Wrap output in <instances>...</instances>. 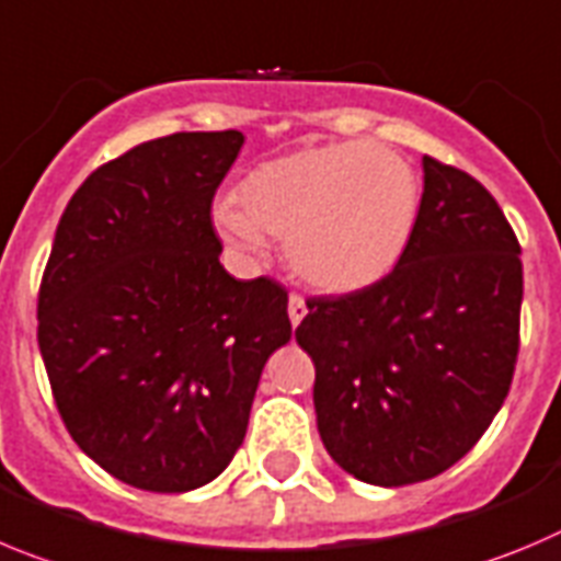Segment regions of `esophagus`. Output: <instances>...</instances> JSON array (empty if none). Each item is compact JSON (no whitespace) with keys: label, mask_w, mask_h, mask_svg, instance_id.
<instances>
[{"label":"esophagus","mask_w":561,"mask_h":561,"mask_svg":"<svg viewBox=\"0 0 561 561\" xmlns=\"http://www.w3.org/2000/svg\"><path fill=\"white\" fill-rule=\"evenodd\" d=\"M308 314V308H306V300H302L300 295H291L289 297V320H291V325H300L302 322V317Z\"/></svg>","instance_id":"34e87169"}]
</instances>
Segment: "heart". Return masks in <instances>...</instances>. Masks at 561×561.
<instances>
[{
  "label": "heart",
  "instance_id": "b5f03b06",
  "mask_svg": "<svg viewBox=\"0 0 561 561\" xmlns=\"http://www.w3.org/2000/svg\"><path fill=\"white\" fill-rule=\"evenodd\" d=\"M417 214L420 178L403 156L373 141H339L253 167L239 183V205H214V225L250 255L264 253V232L286 239L297 277L347 295L398 266Z\"/></svg>",
  "mask_w": 561,
  "mask_h": 561
}]
</instances>
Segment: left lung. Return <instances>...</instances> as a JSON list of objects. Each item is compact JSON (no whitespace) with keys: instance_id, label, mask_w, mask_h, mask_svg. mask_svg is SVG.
Returning a JSON list of instances; mask_svg holds the SVG:
<instances>
[{"instance_id":"8db88e82","label":"left lung","mask_w":561,"mask_h":561,"mask_svg":"<svg viewBox=\"0 0 561 561\" xmlns=\"http://www.w3.org/2000/svg\"><path fill=\"white\" fill-rule=\"evenodd\" d=\"M403 259L383 280L311 297L295 339L317 369V428L344 472L375 486L454 467L506 400L520 351V244L461 169L423 158Z\"/></svg>"}]
</instances>
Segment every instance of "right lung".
<instances>
[{
  "instance_id": "add662e5",
  "label": "right lung",
  "mask_w": 561,
  "mask_h": 561,
  "mask_svg": "<svg viewBox=\"0 0 561 561\" xmlns=\"http://www.w3.org/2000/svg\"><path fill=\"white\" fill-rule=\"evenodd\" d=\"M239 130L138 144L85 178L55 230L38 347L71 439L113 479L188 492L244 442L289 295L219 264L210 203Z\"/></svg>"
}]
</instances>
